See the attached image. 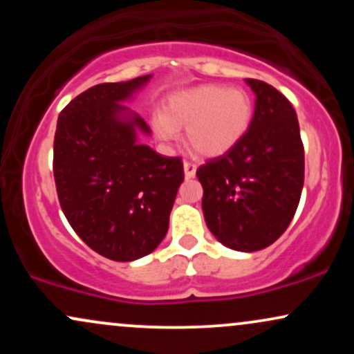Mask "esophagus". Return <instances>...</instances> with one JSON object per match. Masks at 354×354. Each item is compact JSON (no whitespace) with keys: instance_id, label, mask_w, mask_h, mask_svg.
<instances>
[{"instance_id":"1","label":"esophagus","mask_w":354,"mask_h":354,"mask_svg":"<svg viewBox=\"0 0 354 354\" xmlns=\"http://www.w3.org/2000/svg\"><path fill=\"white\" fill-rule=\"evenodd\" d=\"M183 168H185L186 178H194V174H196V165L189 163V161H185V163H183Z\"/></svg>"}]
</instances>
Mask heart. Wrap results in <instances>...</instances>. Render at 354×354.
<instances>
[{"label": "heart", "mask_w": 354, "mask_h": 354, "mask_svg": "<svg viewBox=\"0 0 354 354\" xmlns=\"http://www.w3.org/2000/svg\"><path fill=\"white\" fill-rule=\"evenodd\" d=\"M254 104L241 88L205 84L169 98L165 115H156L153 126L163 141L176 140L186 128V143L205 158L223 156L245 138L253 121Z\"/></svg>", "instance_id": "1"}]
</instances>
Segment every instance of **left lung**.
Segmentation results:
<instances>
[{
  "label": "left lung",
  "mask_w": 354,
  "mask_h": 354,
  "mask_svg": "<svg viewBox=\"0 0 354 354\" xmlns=\"http://www.w3.org/2000/svg\"><path fill=\"white\" fill-rule=\"evenodd\" d=\"M254 115L239 143L196 171L206 226L221 245L251 253L290 226L304 181V149L295 108L278 89L246 80Z\"/></svg>",
  "instance_id": "8db88e82"
}]
</instances>
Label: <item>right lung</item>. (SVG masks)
Listing matches in <instances>:
<instances>
[{
	"instance_id": "right-lung-1",
	"label": "right lung",
	"mask_w": 354,
	"mask_h": 354,
	"mask_svg": "<svg viewBox=\"0 0 354 354\" xmlns=\"http://www.w3.org/2000/svg\"><path fill=\"white\" fill-rule=\"evenodd\" d=\"M151 78L96 84L70 101L56 124L53 173L61 209L76 234L113 261L156 250L185 180L180 158L138 141L151 129L123 104Z\"/></svg>"
}]
</instances>
